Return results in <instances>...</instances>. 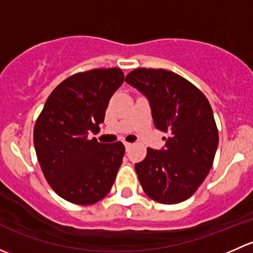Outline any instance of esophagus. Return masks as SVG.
I'll use <instances>...</instances> for the list:
<instances>
[{
	"instance_id": "1",
	"label": "esophagus",
	"mask_w": 253,
	"mask_h": 253,
	"mask_svg": "<svg viewBox=\"0 0 253 253\" xmlns=\"http://www.w3.org/2000/svg\"><path fill=\"white\" fill-rule=\"evenodd\" d=\"M124 144H125V148H126V149H129V148L132 147V143H129V142H124Z\"/></svg>"
}]
</instances>
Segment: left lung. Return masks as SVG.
Listing matches in <instances>:
<instances>
[{
	"label": "left lung",
	"mask_w": 253,
	"mask_h": 253,
	"mask_svg": "<svg viewBox=\"0 0 253 253\" xmlns=\"http://www.w3.org/2000/svg\"><path fill=\"white\" fill-rule=\"evenodd\" d=\"M126 82L148 99L155 128L169 134L164 148H148L134 165L143 191L163 205L183 202L213 165L219 136L211 104L187 79L167 70L137 68Z\"/></svg>",
	"instance_id": "1"
}]
</instances>
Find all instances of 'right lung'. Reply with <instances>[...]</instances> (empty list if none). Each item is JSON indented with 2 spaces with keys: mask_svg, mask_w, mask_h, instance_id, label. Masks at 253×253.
<instances>
[{
  "mask_svg": "<svg viewBox=\"0 0 253 253\" xmlns=\"http://www.w3.org/2000/svg\"><path fill=\"white\" fill-rule=\"evenodd\" d=\"M124 79L120 68L71 76L53 89L38 117V160L48 185L68 202L93 205L110 192L125 147L89 139V133L100 131L109 100Z\"/></svg>",
  "mask_w": 253,
  "mask_h": 253,
  "instance_id": "1",
  "label": "right lung"
}]
</instances>
